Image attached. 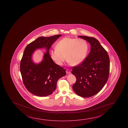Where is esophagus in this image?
I'll list each match as a JSON object with an SVG mask.
<instances>
[{
    "mask_svg": "<svg viewBox=\"0 0 128 128\" xmlns=\"http://www.w3.org/2000/svg\"><path fill=\"white\" fill-rule=\"evenodd\" d=\"M66 73L68 74H69L71 73V71L69 69H66Z\"/></svg>",
    "mask_w": 128,
    "mask_h": 128,
    "instance_id": "obj_1",
    "label": "esophagus"
}]
</instances>
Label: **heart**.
I'll return each instance as SVG.
<instances>
[{
	"label": "heart",
	"instance_id": "b5f03b06",
	"mask_svg": "<svg viewBox=\"0 0 128 128\" xmlns=\"http://www.w3.org/2000/svg\"><path fill=\"white\" fill-rule=\"evenodd\" d=\"M56 47L50 50L51 58L58 65L61 66L66 60L72 66H77L86 58L88 45L82 38H65L59 40Z\"/></svg>",
	"mask_w": 128,
	"mask_h": 128
}]
</instances>
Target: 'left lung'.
I'll return each mask as SVG.
<instances>
[{
    "label": "left lung",
    "mask_w": 128,
    "mask_h": 128,
    "mask_svg": "<svg viewBox=\"0 0 128 128\" xmlns=\"http://www.w3.org/2000/svg\"><path fill=\"white\" fill-rule=\"evenodd\" d=\"M90 43V52L82 62L74 66L72 74L76 78L72 86L76 94L82 97H90L104 88L109 77L110 59L106 50L96 39L78 36Z\"/></svg>",
    "instance_id": "1"
}]
</instances>
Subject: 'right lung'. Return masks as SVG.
I'll list each match as a JSON object with an SVG mask.
<instances>
[{"instance_id":"1","label":"right lung","mask_w":128,"mask_h":128,"mask_svg":"<svg viewBox=\"0 0 128 128\" xmlns=\"http://www.w3.org/2000/svg\"><path fill=\"white\" fill-rule=\"evenodd\" d=\"M61 36L39 37L25 48L20 61V71L25 88L34 95L44 97L52 94L58 80L66 75L65 69L56 64L49 54L52 44ZM46 48V52L43 61L38 64H34L31 60L33 52L37 48Z\"/></svg>"}]
</instances>
